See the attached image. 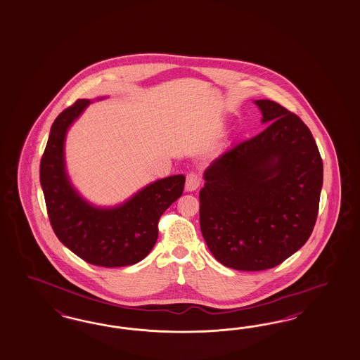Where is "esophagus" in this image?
Returning a JSON list of instances; mask_svg holds the SVG:
<instances>
[{
    "instance_id": "esophagus-1",
    "label": "esophagus",
    "mask_w": 360,
    "mask_h": 360,
    "mask_svg": "<svg viewBox=\"0 0 360 360\" xmlns=\"http://www.w3.org/2000/svg\"><path fill=\"white\" fill-rule=\"evenodd\" d=\"M200 185V178L197 173H188L186 175V184H185V190L187 193L195 191Z\"/></svg>"
}]
</instances>
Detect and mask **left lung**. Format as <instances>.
Instances as JSON below:
<instances>
[{"label": "left lung", "mask_w": 360, "mask_h": 360, "mask_svg": "<svg viewBox=\"0 0 360 360\" xmlns=\"http://www.w3.org/2000/svg\"><path fill=\"white\" fill-rule=\"evenodd\" d=\"M261 134L224 150L203 173L199 224L214 258L262 271L310 238L323 185V162L310 129L279 103L257 99Z\"/></svg>", "instance_id": "1"}]
</instances>
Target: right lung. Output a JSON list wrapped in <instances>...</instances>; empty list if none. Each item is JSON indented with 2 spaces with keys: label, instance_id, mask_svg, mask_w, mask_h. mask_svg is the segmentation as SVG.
<instances>
[{
  "label": "right lung",
  "instance_id": "add662e5",
  "mask_svg": "<svg viewBox=\"0 0 360 360\" xmlns=\"http://www.w3.org/2000/svg\"><path fill=\"white\" fill-rule=\"evenodd\" d=\"M91 102L78 99L51 124L39 166L50 224L63 246L87 263L102 267L136 264L154 248L158 221L182 195L185 175L157 179L115 206H97L84 198L66 170L65 141Z\"/></svg>",
  "mask_w": 360,
  "mask_h": 360
}]
</instances>
